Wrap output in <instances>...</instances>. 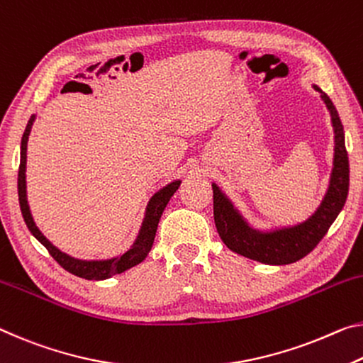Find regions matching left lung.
I'll use <instances>...</instances> for the list:
<instances>
[{"label": "left lung", "instance_id": "8db88e82", "mask_svg": "<svg viewBox=\"0 0 363 363\" xmlns=\"http://www.w3.org/2000/svg\"><path fill=\"white\" fill-rule=\"evenodd\" d=\"M313 89L320 91L321 100L325 101L331 114L333 129H335V158H333L330 186L325 199L307 221L274 231H258L249 226V223L244 220L231 200L221 192V189L216 184H211L213 215H215L218 234L228 249L250 260L264 264H289L301 260L318 245L346 203L349 192V158L344 142V129L330 96L316 85H313Z\"/></svg>", "mask_w": 363, "mask_h": 363}]
</instances>
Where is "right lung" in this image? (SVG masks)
Returning a JSON list of instances; mask_svg holds the SVG:
<instances>
[{
  "label": "right lung",
  "instance_id": "add662e5",
  "mask_svg": "<svg viewBox=\"0 0 363 363\" xmlns=\"http://www.w3.org/2000/svg\"><path fill=\"white\" fill-rule=\"evenodd\" d=\"M33 121H35V114L28 119L24 135H22L21 164H19V174H17L19 205H21L22 216H24V221L27 224L28 231L35 235L38 242H42V245H45V249L50 252V255L53 257L55 260L66 269V272L76 274L79 278H84V279H94V281L108 279L111 278V276L123 273L125 269L135 267V264H139L140 262L145 260V257L148 255V252H150L153 245L160 218L163 215L169 199L174 195L177 187L181 186V181H174L168 184L166 187L160 189V191L150 199V202L147 205L145 218H143L139 235H137L134 245H132L128 252H124V254L119 257L109 258V260H79V258H74L71 255L65 254V252H61L57 247L51 244L42 233H40V229L35 226V223H33L30 208H28L27 191H26V163H27V140H28V134H30Z\"/></svg>",
  "mask_w": 363,
  "mask_h": 363
}]
</instances>
